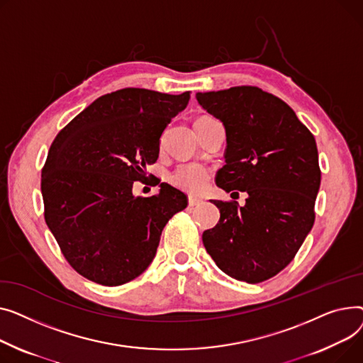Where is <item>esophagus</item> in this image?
Returning a JSON list of instances; mask_svg holds the SVG:
<instances>
[{
  "mask_svg": "<svg viewBox=\"0 0 363 363\" xmlns=\"http://www.w3.org/2000/svg\"><path fill=\"white\" fill-rule=\"evenodd\" d=\"M202 202H203V201L199 199V198H194V196L189 198V206H196V205H201Z\"/></svg>",
  "mask_w": 363,
  "mask_h": 363,
  "instance_id": "esophagus-1",
  "label": "esophagus"
}]
</instances>
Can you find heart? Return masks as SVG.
Here are the masks:
<instances>
[{"label":"heart","instance_id":"heart-1","mask_svg":"<svg viewBox=\"0 0 363 363\" xmlns=\"http://www.w3.org/2000/svg\"><path fill=\"white\" fill-rule=\"evenodd\" d=\"M209 176L211 173L205 165L189 162L179 165L172 176H169V182L182 190L190 191V194H198L206 186Z\"/></svg>","mask_w":363,"mask_h":363}]
</instances>
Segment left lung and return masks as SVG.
I'll return each instance as SVG.
<instances>
[{
  "instance_id": "obj_1",
  "label": "left lung",
  "mask_w": 363,
  "mask_h": 363,
  "mask_svg": "<svg viewBox=\"0 0 363 363\" xmlns=\"http://www.w3.org/2000/svg\"><path fill=\"white\" fill-rule=\"evenodd\" d=\"M196 99L225 127L217 186L247 194L245 206L212 202L220 221L203 231V246L233 279L265 281L293 261L313 225L321 184L315 138L284 101L257 86L198 92Z\"/></svg>"
}]
</instances>
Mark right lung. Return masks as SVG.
Listing matches in <instances>:
<instances>
[{
  "label": "right lung",
  "instance_id": "obj_1",
  "mask_svg": "<svg viewBox=\"0 0 363 363\" xmlns=\"http://www.w3.org/2000/svg\"><path fill=\"white\" fill-rule=\"evenodd\" d=\"M190 92L125 88L95 99L54 139L42 169L45 221L67 262L84 279L121 286L152 262L162 228L187 206L179 189L133 195L160 154L168 123Z\"/></svg>",
  "mask_w": 363,
  "mask_h": 363
}]
</instances>
